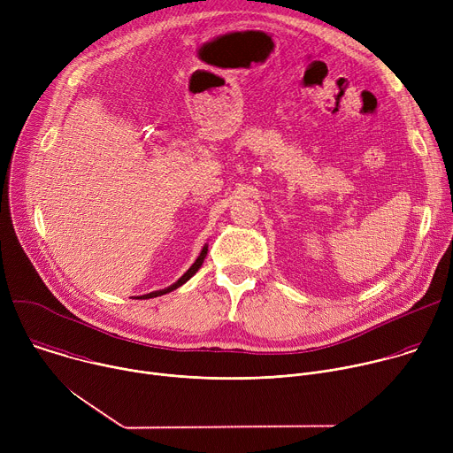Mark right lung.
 Returning a JSON list of instances; mask_svg holds the SVG:
<instances>
[{
  "mask_svg": "<svg viewBox=\"0 0 453 453\" xmlns=\"http://www.w3.org/2000/svg\"><path fill=\"white\" fill-rule=\"evenodd\" d=\"M206 254H208V247L204 245V249L201 250V256L197 257L196 260V264H193L189 269H188V273L182 276V278H179V281H175L172 287H168V288H165V290H156V292H150V294H145V296H142L143 299H152V297H157V296H163V294H168V292H172V290H175V288H179L180 285H184L193 274H196L199 269H201V265H203V262H204V257H206ZM140 297V299H142Z\"/></svg>",
  "mask_w": 453,
  "mask_h": 453,
  "instance_id": "1",
  "label": "right lung"
}]
</instances>
